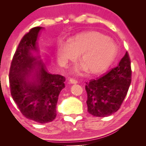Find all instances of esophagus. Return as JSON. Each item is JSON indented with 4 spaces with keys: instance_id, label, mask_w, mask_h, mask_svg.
Masks as SVG:
<instances>
[{
    "instance_id": "obj_1",
    "label": "esophagus",
    "mask_w": 146,
    "mask_h": 146,
    "mask_svg": "<svg viewBox=\"0 0 146 146\" xmlns=\"http://www.w3.org/2000/svg\"><path fill=\"white\" fill-rule=\"evenodd\" d=\"M69 82H70V84H75L77 83V80H75V79L73 78H70V80H69Z\"/></svg>"
}]
</instances>
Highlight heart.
<instances>
[{
	"label": "heart",
	"instance_id": "b5f03b06",
	"mask_svg": "<svg viewBox=\"0 0 146 146\" xmlns=\"http://www.w3.org/2000/svg\"><path fill=\"white\" fill-rule=\"evenodd\" d=\"M69 42L76 53H82L80 62L88 73L97 74L105 70L116 53V46L111 39L99 32L80 33L71 38ZM56 53L64 62L68 60H74L76 58V55L71 52L68 44L65 42L58 44ZM78 70H82V68Z\"/></svg>",
	"mask_w": 146,
	"mask_h": 146
}]
</instances>
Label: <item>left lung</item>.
I'll return each mask as SVG.
<instances>
[{"label": "left lung", "mask_w": 146, "mask_h": 146, "mask_svg": "<svg viewBox=\"0 0 146 146\" xmlns=\"http://www.w3.org/2000/svg\"><path fill=\"white\" fill-rule=\"evenodd\" d=\"M131 82V69L128 53L117 67L101 77L86 84L88 111L98 117L111 115L119 110Z\"/></svg>", "instance_id": "8db88e82"}]
</instances>
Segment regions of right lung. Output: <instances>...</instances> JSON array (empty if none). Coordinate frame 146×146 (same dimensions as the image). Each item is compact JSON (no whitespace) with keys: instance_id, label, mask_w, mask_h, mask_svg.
<instances>
[{"instance_id":"1","label":"right lung","mask_w":146,"mask_h":146,"mask_svg":"<svg viewBox=\"0 0 146 146\" xmlns=\"http://www.w3.org/2000/svg\"><path fill=\"white\" fill-rule=\"evenodd\" d=\"M42 27L30 29L20 42L9 70V86L13 100L24 117L46 123L56 118V106L65 88L63 76L48 72L38 53L37 39Z\"/></svg>"}]
</instances>
